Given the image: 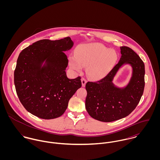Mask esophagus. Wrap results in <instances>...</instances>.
Here are the masks:
<instances>
[{"label": "esophagus", "instance_id": "esophagus-1", "mask_svg": "<svg viewBox=\"0 0 160 160\" xmlns=\"http://www.w3.org/2000/svg\"><path fill=\"white\" fill-rule=\"evenodd\" d=\"M81 82H82V86L83 87H84L86 86V84L87 82V79L84 78H81Z\"/></svg>", "mask_w": 160, "mask_h": 160}]
</instances>
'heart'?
I'll return each mask as SVG.
<instances>
[{"mask_svg": "<svg viewBox=\"0 0 160 160\" xmlns=\"http://www.w3.org/2000/svg\"><path fill=\"white\" fill-rule=\"evenodd\" d=\"M116 52L100 44H83L78 46L76 57H70L69 65L76 71L88 67L87 71L93 78L105 76L116 62Z\"/></svg>", "mask_w": 160, "mask_h": 160, "instance_id": "heart-1", "label": "heart"}]
</instances>
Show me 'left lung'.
<instances>
[{"instance_id":"8db88e82","label":"left lung","mask_w":160,"mask_h":160,"mask_svg":"<svg viewBox=\"0 0 160 160\" xmlns=\"http://www.w3.org/2000/svg\"><path fill=\"white\" fill-rule=\"evenodd\" d=\"M121 57L110 72L96 82H88L86 108L98 121L112 122L125 118L136 108L145 87V65L137 53L126 46L120 47ZM125 64L133 68L128 84L120 88L112 81L119 68Z\"/></svg>"}]
</instances>
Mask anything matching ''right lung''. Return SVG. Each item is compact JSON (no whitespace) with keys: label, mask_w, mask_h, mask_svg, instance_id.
<instances>
[{"label":"right lung","mask_w":160,"mask_h":160,"mask_svg":"<svg viewBox=\"0 0 160 160\" xmlns=\"http://www.w3.org/2000/svg\"><path fill=\"white\" fill-rule=\"evenodd\" d=\"M69 37L60 40L42 39L23 49L14 71V83L24 108L38 118L61 116L68 102L82 86L81 77L70 79L64 52L73 46Z\"/></svg>","instance_id":"add662e5"}]
</instances>
